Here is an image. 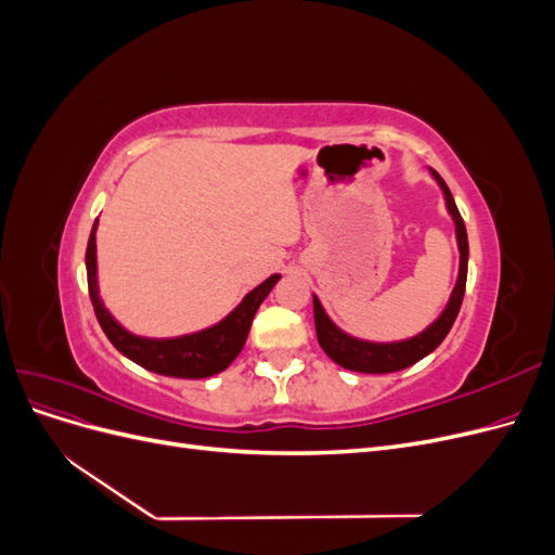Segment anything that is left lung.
Segmentation results:
<instances>
[{
  "label": "left lung",
  "instance_id": "8db88e82",
  "mask_svg": "<svg viewBox=\"0 0 555 555\" xmlns=\"http://www.w3.org/2000/svg\"><path fill=\"white\" fill-rule=\"evenodd\" d=\"M430 173L435 180L440 182V188L447 198L449 215L453 217V224H456V238H459V249H461V268H459L456 287H453L451 298H449L447 308L442 310V314L435 319V322L426 331L414 335V338H410V340H400V343H367V340L351 338V335L343 333L331 322L322 304H319V298L312 296L317 340L328 354V359L347 367V371L373 373V375L402 371V367L414 365L416 361L428 357L433 349H438L440 343L447 338V333L451 331L453 322H456L463 296H465V280H467V231H465L463 217L456 208V201H453V196L447 188V182L435 171H430Z\"/></svg>",
  "mask_w": 555,
  "mask_h": 555
}]
</instances>
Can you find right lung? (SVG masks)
Listing matches in <instances>:
<instances>
[{
	"label": "right lung",
	"instance_id": "obj_1",
	"mask_svg": "<svg viewBox=\"0 0 555 555\" xmlns=\"http://www.w3.org/2000/svg\"><path fill=\"white\" fill-rule=\"evenodd\" d=\"M99 222V220H96ZM96 222L92 227L88 251H86V268H88V289L90 300L94 306V314L99 319V326L104 328L106 338L113 347L139 363L150 373L166 375V377H182V379H201L227 371L231 361L241 354V349L247 340V333L251 326L263 298L271 294L280 275H271L261 282L257 289H251L243 304L224 317L220 324H215L206 331L180 335V338H141L115 322L113 314L104 308L102 298H99L96 287Z\"/></svg>",
	"mask_w": 555,
	"mask_h": 555
}]
</instances>
